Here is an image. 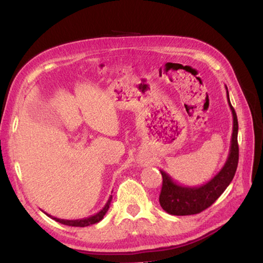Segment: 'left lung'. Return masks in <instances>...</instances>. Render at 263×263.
Returning <instances> with one entry per match:
<instances>
[{
    "mask_svg": "<svg viewBox=\"0 0 263 263\" xmlns=\"http://www.w3.org/2000/svg\"><path fill=\"white\" fill-rule=\"evenodd\" d=\"M226 94H228V102L233 117L229 157L224 166L210 181L198 186L182 185L173 180L172 176H169L166 172L160 171L162 175V188L159 202L161 208L169 215L189 216L202 212L217 201V198L224 193L231 181L233 180L239 161L238 118L230 102L228 87H226Z\"/></svg>",
    "mask_w": 263,
    "mask_h": 263,
    "instance_id": "left-lung-1",
    "label": "left lung"
}]
</instances>
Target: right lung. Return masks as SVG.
<instances>
[{
    "instance_id": "1",
    "label": "right lung",
    "mask_w": 263,
    "mask_h": 263,
    "mask_svg": "<svg viewBox=\"0 0 263 263\" xmlns=\"http://www.w3.org/2000/svg\"><path fill=\"white\" fill-rule=\"evenodd\" d=\"M111 199H112V196L110 195V197L108 199V202L105 203V205L103 206V209L102 210H100L97 213H95V215H92L90 217H87V218H82V219H73V220H68V219H60V218H57V217H53L51 215H48V213H46V215L48 217H51L52 219H54L55 221L58 222H61V224L64 225H68V226H75V228H86V226H89V225H92V224H96V222L101 221L102 219H103V217L105 216V213L108 212L109 210V206H110V203H111Z\"/></svg>"
}]
</instances>
